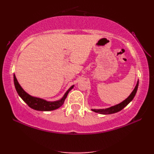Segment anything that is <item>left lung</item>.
<instances>
[{
	"label": "left lung",
	"instance_id": "obj_1",
	"mask_svg": "<svg viewBox=\"0 0 154 154\" xmlns=\"http://www.w3.org/2000/svg\"><path fill=\"white\" fill-rule=\"evenodd\" d=\"M138 83H139V81L138 80L136 87H135L134 90L132 91L131 94H130V95L128 97H127V98L125 99V100L121 102L120 103L117 104V105H116L114 106H112V107H110L109 108L99 109H91V110L93 111V112H96V113H100V114H111V113H114L120 112V111H121L124 107H126V106L128 105L130 102H131L134 99V96H136L137 90H138Z\"/></svg>",
	"mask_w": 154,
	"mask_h": 154
}]
</instances>
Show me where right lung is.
<instances>
[{
	"instance_id": "add662e5",
	"label": "right lung",
	"mask_w": 154,
	"mask_h": 154,
	"mask_svg": "<svg viewBox=\"0 0 154 154\" xmlns=\"http://www.w3.org/2000/svg\"><path fill=\"white\" fill-rule=\"evenodd\" d=\"M14 86H15L16 90L17 93L23 100L27 103V105L29 106L30 108L33 109L34 110L37 111H42V112H49V111L55 110L56 109H58L63 105L66 98L69 94V92L74 88V85H72L68 90L65 92L64 96L61 98L60 100L56 101H47L45 99L38 97L32 96L29 95V94L27 93L24 89L20 86L19 82H18L17 79H16L15 74H14Z\"/></svg>"
}]
</instances>
